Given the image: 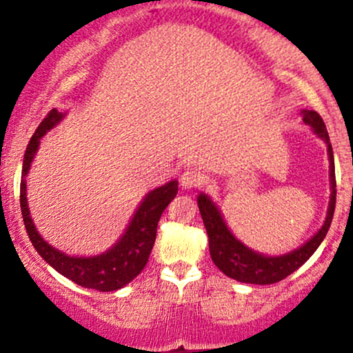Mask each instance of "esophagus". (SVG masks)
<instances>
[{
    "mask_svg": "<svg viewBox=\"0 0 353 353\" xmlns=\"http://www.w3.org/2000/svg\"><path fill=\"white\" fill-rule=\"evenodd\" d=\"M203 183V175L199 170L188 168L181 173L180 176V185L183 188H196Z\"/></svg>",
    "mask_w": 353,
    "mask_h": 353,
    "instance_id": "34e87169",
    "label": "esophagus"
}]
</instances>
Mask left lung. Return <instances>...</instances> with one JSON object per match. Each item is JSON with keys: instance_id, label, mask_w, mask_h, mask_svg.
<instances>
[{"instance_id": "1", "label": "left lung", "mask_w": 353, "mask_h": 353, "mask_svg": "<svg viewBox=\"0 0 353 353\" xmlns=\"http://www.w3.org/2000/svg\"><path fill=\"white\" fill-rule=\"evenodd\" d=\"M303 123L310 124L313 131L327 143L328 157H330V180H332V196H330V208L321 229L310 239L306 244L296 251L284 254V256L269 257L251 251L245 248L242 242H239L236 237L230 234L223 222L221 212L215 207V203L208 199L207 195H199L200 214H202L203 223H205L207 236H208V249H210L212 261L225 276L237 279L241 283L249 284H272L281 279L288 278L291 272L305 264L312 257V254L316 251L318 245L321 244L325 236H327L330 223H332L333 212H335L336 202V180H335V161H333V150L330 143V136L325 126L323 119L316 111H303Z\"/></svg>"}]
</instances>
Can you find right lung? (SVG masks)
<instances>
[{
	"label": "right lung",
	"mask_w": 353,
	"mask_h": 353,
	"mask_svg": "<svg viewBox=\"0 0 353 353\" xmlns=\"http://www.w3.org/2000/svg\"><path fill=\"white\" fill-rule=\"evenodd\" d=\"M60 119H62V112L52 109L41 121L39 130L35 131L28 146H26L20 183V207L25 229L37 252L60 274L69 278L79 286L89 288V290L116 291L131 283L145 269L148 257H150L151 249L154 245V239H157L158 222H160L163 210L176 196L178 181L173 180L148 193L146 199L136 210L134 217L131 219L124 236L108 252L94 257H70L67 254L57 251L55 248H52L48 242H45L40 237V234L35 229V223L30 217L28 203H26L25 176L28 173L37 150H39L41 136L48 130H52Z\"/></svg>",
	"instance_id": "obj_1"
}]
</instances>
